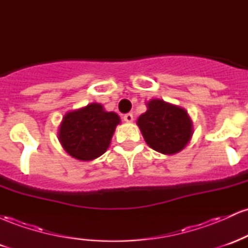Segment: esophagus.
Listing matches in <instances>:
<instances>
[{"label": "esophagus", "instance_id": "obj_1", "mask_svg": "<svg viewBox=\"0 0 248 248\" xmlns=\"http://www.w3.org/2000/svg\"><path fill=\"white\" fill-rule=\"evenodd\" d=\"M124 120L127 122V124H130V122L134 121V115L133 113H128V114H124Z\"/></svg>", "mask_w": 248, "mask_h": 248}]
</instances>
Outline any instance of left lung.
I'll use <instances>...</instances> for the list:
<instances>
[{"mask_svg":"<svg viewBox=\"0 0 248 248\" xmlns=\"http://www.w3.org/2000/svg\"><path fill=\"white\" fill-rule=\"evenodd\" d=\"M146 106L147 110L136 121L146 143L164 155L182 152L193 135V124L186 110L162 99H150Z\"/></svg>","mask_w":248,"mask_h":248,"instance_id":"8db88e82","label":"left lung"}]
</instances>
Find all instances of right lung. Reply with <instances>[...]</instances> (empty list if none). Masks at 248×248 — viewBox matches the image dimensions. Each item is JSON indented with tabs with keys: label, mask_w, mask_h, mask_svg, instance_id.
Masks as SVG:
<instances>
[{
	"label": "right lung",
	"mask_w": 248,
	"mask_h": 248,
	"mask_svg": "<svg viewBox=\"0 0 248 248\" xmlns=\"http://www.w3.org/2000/svg\"><path fill=\"white\" fill-rule=\"evenodd\" d=\"M121 122L114 112H107L98 102L67 112L58 128V140L70 156L93 161L109 148L115 128Z\"/></svg>",
	"instance_id": "right-lung-1"
}]
</instances>
